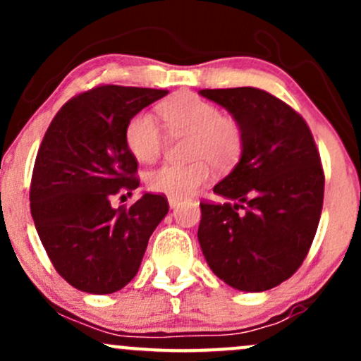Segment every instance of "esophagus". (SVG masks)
Instances as JSON below:
<instances>
[{
    "label": "esophagus",
    "instance_id": "34e87169",
    "mask_svg": "<svg viewBox=\"0 0 361 361\" xmlns=\"http://www.w3.org/2000/svg\"><path fill=\"white\" fill-rule=\"evenodd\" d=\"M180 202H181V198L168 197V204H169V207H171V209H175V207L180 205Z\"/></svg>",
    "mask_w": 361,
    "mask_h": 361
}]
</instances>
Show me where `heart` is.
<instances>
[{
  "label": "heart",
  "mask_w": 361,
  "mask_h": 361,
  "mask_svg": "<svg viewBox=\"0 0 361 361\" xmlns=\"http://www.w3.org/2000/svg\"><path fill=\"white\" fill-rule=\"evenodd\" d=\"M159 115L173 135L188 134V157L192 163L163 166L147 173V186L156 193L186 197L209 180L210 165L219 171L231 169L244 149V132L233 117L222 115L214 103L195 93H178L159 105ZM126 144L140 163H152L163 152L166 137L156 118L139 111L127 122Z\"/></svg>",
  "instance_id": "obj_1"
}]
</instances>
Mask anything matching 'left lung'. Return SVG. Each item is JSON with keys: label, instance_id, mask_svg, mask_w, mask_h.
Wrapping results in <instances>:
<instances>
[{"label": "left lung", "instance_id": "1", "mask_svg": "<svg viewBox=\"0 0 361 361\" xmlns=\"http://www.w3.org/2000/svg\"><path fill=\"white\" fill-rule=\"evenodd\" d=\"M244 132L239 163L202 202L198 243L219 279L243 292L270 290L293 275L321 219L324 171L300 114L268 91L202 90Z\"/></svg>", "mask_w": 361, "mask_h": 361}]
</instances>
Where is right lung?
<instances>
[{
	"label": "right lung",
	"mask_w": 361,
	"mask_h": 361,
	"mask_svg": "<svg viewBox=\"0 0 361 361\" xmlns=\"http://www.w3.org/2000/svg\"><path fill=\"white\" fill-rule=\"evenodd\" d=\"M164 94L168 90L97 86L66 102L45 132L32 173L30 212L56 271L81 292L103 295L126 287L168 214L164 195L144 193L118 209L110 204L139 186L127 122Z\"/></svg>",
	"instance_id": "1"
}]
</instances>
